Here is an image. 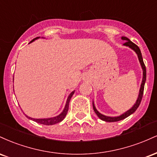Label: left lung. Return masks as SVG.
Segmentation results:
<instances>
[{"label":"left lung","mask_w":157,"mask_h":157,"mask_svg":"<svg viewBox=\"0 0 157 157\" xmlns=\"http://www.w3.org/2000/svg\"><path fill=\"white\" fill-rule=\"evenodd\" d=\"M121 39L123 40H125V43L123 44V46H127V47L130 48L132 50H134V51L136 52V55H137L139 61H140V66H141L142 69V82H141V86H140V91H139V95L137 97V100H136V101L134 103V105H133L130 109L128 110V111H125V113H122V114L120 115V116L109 117V116H105V115L102 114V113H100L98 111H97L96 107H95V105H94V101H93V102H92L93 109H94V112L96 113V114L97 115V117H98L100 120H103V121L109 122H117V121H120V120H124V119L130 116L131 114H132L133 113H134L135 111H136V110L137 109L139 105H140V102H141L142 95H143L144 86H145V81H146V68H145V64H144L143 59H142V53H141V51H140V48H139L136 44H134V43L131 42L130 40L128 38V37H122Z\"/></svg>","instance_id":"obj_1"}]
</instances>
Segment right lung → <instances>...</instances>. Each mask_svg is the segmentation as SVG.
Listing matches in <instances>:
<instances>
[{
    "mask_svg": "<svg viewBox=\"0 0 157 157\" xmlns=\"http://www.w3.org/2000/svg\"><path fill=\"white\" fill-rule=\"evenodd\" d=\"M40 38V37H36V38L33 39L32 40L30 41L29 44H31V43L33 42V41H35V40H37ZM43 38V37H42ZM13 80H14V78H13ZM75 90H74L73 91H71V93H70V94L68 95V98H67V100H66V105H65V107L63 110V111L61 112L60 114L57 115V116L56 117H49V118H44V119H35V118H32L30 117H28L27 115H26V117L27 118H29V120H33V121H35L36 122H37V123H40V124H42V125H55L56 123H58V122H60L62 121L63 119L66 117V114H67V112H68V105H69V102H70V100H71V97L73 96V94H75Z\"/></svg>",
    "mask_w": 157,
    "mask_h": 157,
    "instance_id": "obj_1",
    "label": "right lung"
}]
</instances>
